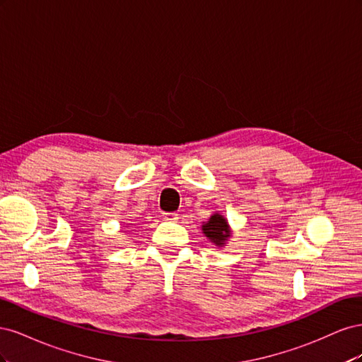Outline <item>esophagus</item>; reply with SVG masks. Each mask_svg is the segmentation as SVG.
<instances>
[{
    "mask_svg": "<svg viewBox=\"0 0 362 362\" xmlns=\"http://www.w3.org/2000/svg\"><path fill=\"white\" fill-rule=\"evenodd\" d=\"M161 217L164 218V221H177L178 214L177 213H170V211H164V213H161Z\"/></svg>",
    "mask_w": 362,
    "mask_h": 362,
    "instance_id": "34e87169",
    "label": "esophagus"
}]
</instances>
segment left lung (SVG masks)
<instances>
[{"label":"left lung","instance_id":"1","mask_svg":"<svg viewBox=\"0 0 362 362\" xmlns=\"http://www.w3.org/2000/svg\"><path fill=\"white\" fill-rule=\"evenodd\" d=\"M202 229H204V234L216 245H223L228 240L229 234H231L228 229L225 217H222L221 214L211 216L210 221L202 226Z\"/></svg>","mask_w":362,"mask_h":362}]
</instances>
